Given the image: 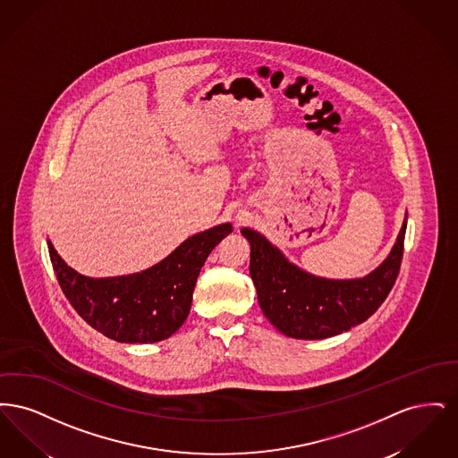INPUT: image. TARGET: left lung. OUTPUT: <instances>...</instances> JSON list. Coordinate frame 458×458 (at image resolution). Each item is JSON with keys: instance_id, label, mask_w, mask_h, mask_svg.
I'll list each match as a JSON object with an SVG mask.
<instances>
[{"instance_id": "1", "label": "left lung", "mask_w": 458, "mask_h": 458, "mask_svg": "<svg viewBox=\"0 0 458 458\" xmlns=\"http://www.w3.org/2000/svg\"><path fill=\"white\" fill-rule=\"evenodd\" d=\"M407 215L390 254L362 278L335 280L290 261L256 230L242 228L250 243V276L269 323L290 338L323 340L370 318L385 302L400 271Z\"/></svg>"}]
</instances>
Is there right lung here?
Wrapping results in <instances>:
<instances>
[{
	"label": "right lung",
	"instance_id": "right-lung-1",
	"mask_svg": "<svg viewBox=\"0 0 458 458\" xmlns=\"http://www.w3.org/2000/svg\"><path fill=\"white\" fill-rule=\"evenodd\" d=\"M232 230L230 223H221L182 242L151 267L111 278L84 276L60 258L49 240L47 249L68 302L88 325L120 344H156L185 323L200 267Z\"/></svg>",
	"mask_w": 458,
	"mask_h": 458
}]
</instances>
